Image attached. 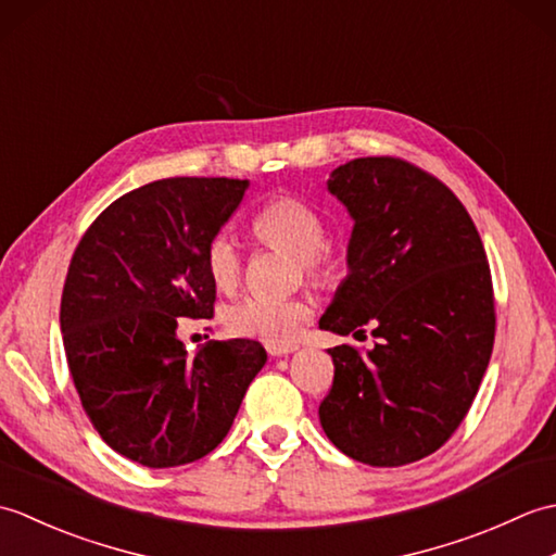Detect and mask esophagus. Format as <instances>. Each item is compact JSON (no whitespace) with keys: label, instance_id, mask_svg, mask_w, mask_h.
I'll return each instance as SVG.
<instances>
[{"label":"esophagus","instance_id":"1","mask_svg":"<svg viewBox=\"0 0 556 556\" xmlns=\"http://www.w3.org/2000/svg\"><path fill=\"white\" fill-rule=\"evenodd\" d=\"M296 349H299L296 344H267V353L275 358L287 356V353H293Z\"/></svg>","mask_w":556,"mask_h":556}]
</instances>
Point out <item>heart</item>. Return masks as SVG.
Here are the masks:
<instances>
[{
    "mask_svg": "<svg viewBox=\"0 0 556 556\" xmlns=\"http://www.w3.org/2000/svg\"><path fill=\"white\" fill-rule=\"evenodd\" d=\"M255 239L275 251L296 255L303 275L313 281H329L334 277V257L323 245L325 222L301 198L277 195L257 212L253 219ZM207 275L219 291L229 293L241 281V253L229 236H215L205 248ZM313 313L305 299H243L227 311V327L236 337L260 339L265 344H289L299 334L301 325Z\"/></svg>",
    "mask_w": 556,
    "mask_h": 556,
    "instance_id": "obj_1",
    "label": "heart"
}]
</instances>
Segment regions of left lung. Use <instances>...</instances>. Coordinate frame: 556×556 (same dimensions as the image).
<instances>
[{
	"mask_svg": "<svg viewBox=\"0 0 556 556\" xmlns=\"http://www.w3.org/2000/svg\"><path fill=\"white\" fill-rule=\"evenodd\" d=\"M329 193L353 219L349 275L320 317L334 334L377 337L329 349L334 382L325 434L368 466L437 452L473 404L494 344V293L473 219L448 188L399 157L341 164Z\"/></svg>",
	"mask_w": 556,
	"mask_h": 556,
	"instance_id": "8db88e82",
	"label": "left lung"
}]
</instances>
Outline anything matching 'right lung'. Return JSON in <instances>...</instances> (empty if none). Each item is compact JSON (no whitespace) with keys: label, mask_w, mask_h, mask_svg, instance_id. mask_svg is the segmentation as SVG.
Returning <instances> with one entry per match:
<instances>
[{"label":"right lung","mask_w":556,"mask_h":556,"mask_svg":"<svg viewBox=\"0 0 556 556\" xmlns=\"http://www.w3.org/2000/svg\"><path fill=\"white\" fill-rule=\"evenodd\" d=\"M248 181L176 176L136 188L90 224L71 257L62 339L83 410L114 452L148 468L210 454L267 353L210 341L188 358L176 317H212L205 248Z\"/></svg>","instance_id":"right-lung-1"}]
</instances>
